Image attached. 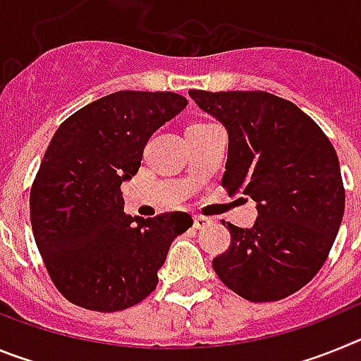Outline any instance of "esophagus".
Returning a JSON list of instances; mask_svg holds the SVG:
<instances>
[{
  "label": "esophagus",
  "mask_w": 361,
  "mask_h": 361,
  "mask_svg": "<svg viewBox=\"0 0 361 361\" xmlns=\"http://www.w3.org/2000/svg\"><path fill=\"white\" fill-rule=\"evenodd\" d=\"M212 224V219L209 216H204V215H195L193 216V226H195L197 229H204L206 226Z\"/></svg>",
  "instance_id": "34e87169"
}]
</instances>
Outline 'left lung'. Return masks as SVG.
<instances>
[{
    "mask_svg": "<svg viewBox=\"0 0 361 361\" xmlns=\"http://www.w3.org/2000/svg\"><path fill=\"white\" fill-rule=\"evenodd\" d=\"M190 97L228 130L222 186L250 195L258 212L250 229L228 222L231 244L213 269L250 302L286 298L320 271L342 224L336 152L307 114L267 92L191 90Z\"/></svg>",
    "mask_w": 361,
    "mask_h": 361,
    "instance_id": "1",
    "label": "left lung"
}]
</instances>
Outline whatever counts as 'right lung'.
Instances as JSON below:
<instances>
[{
	"label": "right lung",
	"instance_id": "1",
	"mask_svg": "<svg viewBox=\"0 0 361 361\" xmlns=\"http://www.w3.org/2000/svg\"><path fill=\"white\" fill-rule=\"evenodd\" d=\"M186 104L173 92H116L54 133L32 184L30 222L54 286L72 304L114 312L157 288L171 242L193 219L126 215L121 184L139 171L153 132Z\"/></svg>",
	"mask_w": 361,
	"mask_h": 361
}]
</instances>
